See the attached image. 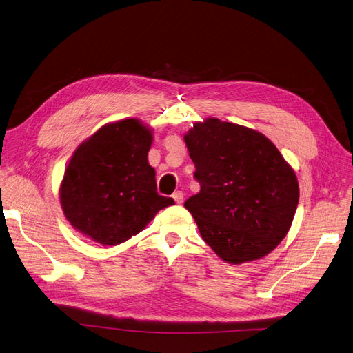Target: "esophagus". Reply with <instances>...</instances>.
I'll return each mask as SVG.
<instances>
[{
	"label": "esophagus",
	"mask_w": 353,
	"mask_h": 353,
	"mask_svg": "<svg viewBox=\"0 0 353 353\" xmlns=\"http://www.w3.org/2000/svg\"><path fill=\"white\" fill-rule=\"evenodd\" d=\"M172 198L175 199L176 204H182L183 203V192L182 191H176V192H174Z\"/></svg>",
	"instance_id": "34e87169"
}]
</instances>
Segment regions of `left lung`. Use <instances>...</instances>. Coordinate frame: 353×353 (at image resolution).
I'll return each mask as SVG.
<instances>
[{"mask_svg":"<svg viewBox=\"0 0 353 353\" xmlns=\"http://www.w3.org/2000/svg\"><path fill=\"white\" fill-rule=\"evenodd\" d=\"M201 191L185 207L230 264L259 260L286 237L299 204L292 166L263 133L208 117L183 137Z\"/></svg>","mask_w":353,"mask_h":353,"instance_id":"obj_1","label":"left lung"}]
</instances>
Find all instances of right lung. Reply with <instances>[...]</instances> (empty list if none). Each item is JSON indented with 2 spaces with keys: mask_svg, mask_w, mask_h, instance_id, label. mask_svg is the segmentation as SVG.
<instances>
[{
  "mask_svg": "<svg viewBox=\"0 0 353 353\" xmlns=\"http://www.w3.org/2000/svg\"><path fill=\"white\" fill-rule=\"evenodd\" d=\"M152 130L138 119L100 128L83 142L65 168L60 203L69 223L103 245H117L141 232L174 199L157 192L148 163Z\"/></svg>",
  "mask_w": 353,
  "mask_h": 353,
  "instance_id": "right-lung-1",
  "label": "right lung"
}]
</instances>
